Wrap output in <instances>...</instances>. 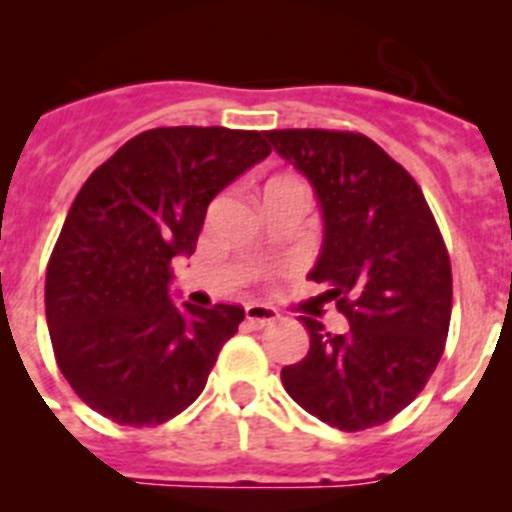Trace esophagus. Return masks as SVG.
I'll return each mask as SVG.
<instances>
[{
    "label": "esophagus",
    "instance_id": "esophagus-1",
    "mask_svg": "<svg viewBox=\"0 0 512 512\" xmlns=\"http://www.w3.org/2000/svg\"><path fill=\"white\" fill-rule=\"evenodd\" d=\"M277 318L279 315L274 307L259 305V302L246 305V320H248V325H253V328H264V325H271Z\"/></svg>",
    "mask_w": 512,
    "mask_h": 512
}]
</instances>
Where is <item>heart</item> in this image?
<instances>
[{"label": "heart", "instance_id": "heart-1", "mask_svg": "<svg viewBox=\"0 0 512 512\" xmlns=\"http://www.w3.org/2000/svg\"><path fill=\"white\" fill-rule=\"evenodd\" d=\"M282 179H287V176H282ZM274 182H279V179H274Z\"/></svg>", "mask_w": 512, "mask_h": 512}]
</instances>
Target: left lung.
<instances>
[{
    "mask_svg": "<svg viewBox=\"0 0 512 512\" xmlns=\"http://www.w3.org/2000/svg\"><path fill=\"white\" fill-rule=\"evenodd\" d=\"M318 197L323 243L307 277L346 315L336 336L302 315L310 351L282 369L287 395L338 431L395 418L443 354L451 261L413 176L359 133L269 130Z\"/></svg>",
    "mask_w": 512,
    "mask_h": 512,
    "instance_id": "1",
    "label": "left lung"
}]
</instances>
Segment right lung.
<instances>
[{
	"label": "right lung",
	"mask_w": 512,
	"mask_h": 512,
	"mask_svg": "<svg viewBox=\"0 0 512 512\" xmlns=\"http://www.w3.org/2000/svg\"><path fill=\"white\" fill-rule=\"evenodd\" d=\"M271 153L264 133L156 128L130 138L76 194L45 274L58 369L122 425H158L205 390L243 307L174 302L207 205Z\"/></svg>",
	"instance_id": "add662e5"
}]
</instances>
